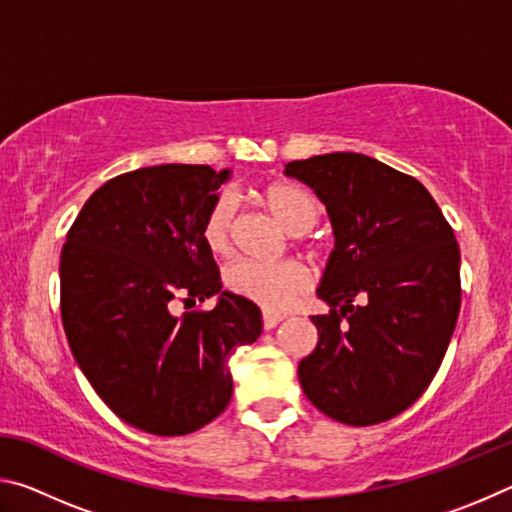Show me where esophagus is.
<instances>
[{"mask_svg": "<svg viewBox=\"0 0 512 512\" xmlns=\"http://www.w3.org/2000/svg\"><path fill=\"white\" fill-rule=\"evenodd\" d=\"M284 320L282 314H271V311H264V329H273Z\"/></svg>", "mask_w": 512, "mask_h": 512, "instance_id": "1", "label": "esophagus"}]
</instances>
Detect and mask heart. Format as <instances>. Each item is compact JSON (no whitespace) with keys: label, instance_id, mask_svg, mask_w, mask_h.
<instances>
[{"label":"heart","instance_id":"obj_1","mask_svg":"<svg viewBox=\"0 0 512 512\" xmlns=\"http://www.w3.org/2000/svg\"><path fill=\"white\" fill-rule=\"evenodd\" d=\"M257 201L271 212L291 235L311 230L320 205L309 189L289 180H275L257 189ZM201 239L214 257H228L235 248V205L225 194L216 196L201 221ZM225 284L239 298L255 302L264 311L287 309L309 287V273L300 262H255L241 259L225 271Z\"/></svg>","mask_w":512,"mask_h":512}]
</instances>
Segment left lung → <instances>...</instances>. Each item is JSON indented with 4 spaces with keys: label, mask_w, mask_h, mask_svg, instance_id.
<instances>
[{
    "label": "left lung",
    "mask_w": 512,
    "mask_h": 512,
    "mask_svg": "<svg viewBox=\"0 0 512 512\" xmlns=\"http://www.w3.org/2000/svg\"><path fill=\"white\" fill-rule=\"evenodd\" d=\"M284 173L314 189L336 237L318 287L332 309L311 316L318 345L298 366L302 391L352 427L391 420L427 391L454 334L452 225L420 180L368 155H314Z\"/></svg>",
    "instance_id": "left-lung-1"
}]
</instances>
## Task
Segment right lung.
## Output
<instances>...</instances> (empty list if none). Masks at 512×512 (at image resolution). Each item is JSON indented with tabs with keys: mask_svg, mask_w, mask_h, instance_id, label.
I'll list each match as a JSON object with an SVG mask.
<instances>
[{
	"mask_svg": "<svg viewBox=\"0 0 512 512\" xmlns=\"http://www.w3.org/2000/svg\"><path fill=\"white\" fill-rule=\"evenodd\" d=\"M230 169L160 164L101 185L60 255L69 348L108 409L155 436H185L232 397L230 357L262 334V311L221 291L201 221ZM220 293L210 312L172 314Z\"/></svg>",
	"mask_w": 512,
	"mask_h": 512,
	"instance_id": "right-lung-1",
	"label": "right lung"
}]
</instances>
